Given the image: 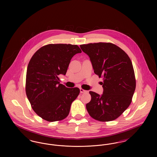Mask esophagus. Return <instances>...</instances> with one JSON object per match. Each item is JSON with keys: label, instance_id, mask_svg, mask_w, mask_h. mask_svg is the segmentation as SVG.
<instances>
[{"label": "esophagus", "instance_id": "esophagus-1", "mask_svg": "<svg viewBox=\"0 0 157 157\" xmlns=\"http://www.w3.org/2000/svg\"><path fill=\"white\" fill-rule=\"evenodd\" d=\"M80 92H81V94H84V93L88 92V91L86 90H83L82 88H80Z\"/></svg>", "mask_w": 157, "mask_h": 157}]
</instances>
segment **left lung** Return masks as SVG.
Masks as SVG:
<instances>
[{
    "instance_id": "8db88e82",
    "label": "left lung",
    "mask_w": 157,
    "mask_h": 157,
    "mask_svg": "<svg viewBox=\"0 0 157 157\" xmlns=\"http://www.w3.org/2000/svg\"><path fill=\"white\" fill-rule=\"evenodd\" d=\"M90 58L94 73L103 78V94L90 91L91 100L86 105L90 116L107 122L118 118L132 102L136 87L134 71L129 57L111 43L80 45Z\"/></svg>"
}]
</instances>
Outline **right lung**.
<instances>
[{
  "label": "right lung",
  "mask_w": 157,
  "mask_h": 157,
  "mask_svg": "<svg viewBox=\"0 0 157 157\" xmlns=\"http://www.w3.org/2000/svg\"><path fill=\"white\" fill-rule=\"evenodd\" d=\"M81 52L78 45L49 44L31 58L26 72V94L33 110L42 119L54 122L69 115L80 90L60 83L59 75L66 74L72 58Z\"/></svg>",
  "instance_id": "right-lung-1"
}]
</instances>
